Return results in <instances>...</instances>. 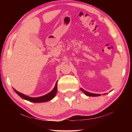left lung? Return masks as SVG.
<instances>
[{"mask_svg": "<svg viewBox=\"0 0 132 132\" xmlns=\"http://www.w3.org/2000/svg\"><path fill=\"white\" fill-rule=\"evenodd\" d=\"M81 90H82L84 93L85 94V95H86L87 96H100V94H92V93H90V92H88L86 91H85L83 88H80Z\"/></svg>", "mask_w": 132, "mask_h": 132, "instance_id": "left-lung-1", "label": "left lung"}]
</instances>
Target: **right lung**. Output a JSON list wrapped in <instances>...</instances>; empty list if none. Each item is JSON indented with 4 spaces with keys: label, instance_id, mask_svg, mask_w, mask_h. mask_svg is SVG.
I'll use <instances>...</instances> for the list:
<instances>
[{
    "label": "right lung",
    "instance_id": "obj_1",
    "mask_svg": "<svg viewBox=\"0 0 132 132\" xmlns=\"http://www.w3.org/2000/svg\"><path fill=\"white\" fill-rule=\"evenodd\" d=\"M13 89L19 96H20L21 98H23V99L25 100H28L29 102H34V103H43V102H47V101H49L50 100H52L53 98H54L57 91V82L56 83L54 88H53V89L51 92H50L49 93L44 95V96H40L38 97H31L27 96L26 95H25L23 94L20 93V92H19L18 91H17L16 89Z\"/></svg>",
    "mask_w": 132,
    "mask_h": 132
}]
</instances>
